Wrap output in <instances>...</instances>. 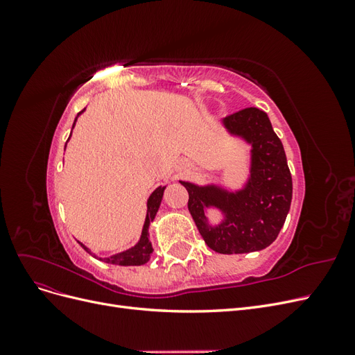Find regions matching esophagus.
Masks as SVG:
<instances>
[{
	"label": "esophagus",
	"instance_id": "obj_1",
	"mask_svg": "<svg viewBox=\"0 0 355 355\" xmlns=\"http://www.w3.org/2000/svg\"><path fill=\"white\" fill-rule=\"evenodd\" d=\"M187 166H188V164H187V161H185V159H182V161H180V164H179V170H180V171H182V170H185V168H187Z\"/></svg>",
	"mask_w": 355,
	"mask_h": 355
}]
</instances>
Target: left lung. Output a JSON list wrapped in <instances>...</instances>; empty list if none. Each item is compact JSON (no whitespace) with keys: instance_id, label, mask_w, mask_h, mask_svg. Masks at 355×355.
Returning a JSON list of instances; mask_svg holds the SVG:
<instances>
[{"instance_id":"left-lung-1","label":"left lung","mask_w":355,"mask_h":355,"mask_svg":"<svg viewBox=\"0 0 355 355\" xmlns=\"http://www.w3.org/2000/svg\"><path fill=\"white\" fill-rule=\"evenodd\" d=\"M222 127L250 148L249 175L241 188L179 182L188 191L189 213L211 250L222 254L259 252L275 241L292 204V175L284 148L266 112L257 108L225 116ZM209 209H218L223 220L210 224Z\"/></svg>"}]
</instances>
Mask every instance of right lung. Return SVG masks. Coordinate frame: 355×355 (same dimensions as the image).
Here are the masks:
<instances>
[{"label": "right lung", "instance_id": "right-lung-1", "mask_svg": "<svg viewBox=\"0 0 355 355\" xmlns=\"http://www.w3.org/2000/svg\"><path fill=\"white\" fill-rule=\"evenodd\" d=\"M85 110L78 112L77 118ZM77 118H75V121L72 124V128H73L75 123H77ZM71 135H72V132H71ZM69 137H68V141H69ZM65 148H67V145H65ZM164 189H166V187H158V188H155V191L153 192V194L149 196L148 202H146V218H145V222H144L141 239H139V241L133 247H130V249H127V250L120 252V253L111 254L108 257H98L94 253H92V250L89 249L87 245H84L83 243L78 241L81 244L83 249L87 252V253H90L93 257H98L99 261H103L106 263H114V265H121V266H139V265L146 263L149 261V257H151L153 252H154L151 240H149V227H151V222L155 219V214H157V211H158V209L161 206V200H163Z\"/></svg>", "mask_w": 355, "mask_h": 355}]
</instances>
